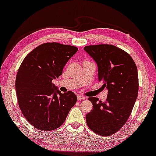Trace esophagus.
Returning <instances> with one entry per match:
<instances>
[{"label": "esophagus", "instance_id": "34e87169", "mask_svg": "<svg viewBox=\"0 0 156 156\" xmlns=\"http://www.w3.org/2000/svg\"><path fill=\"white\" fill-rule=\"evenodd\" d=\"M77 99H78V101H82V100H84V99H85V97L82 95H78Z\"/></svg>", "mask_w": 156, "mask_h": 156}]
</instances>
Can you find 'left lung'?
<instances>
[{
    "mask_svg": "<svg viewBox=\"0 0 156 156\" xmlns=\"http://www.w3.org/2000/svg\"><path fill=\"white\" fill-rule=\"evenodd\" d=\"M84 50L98 66V78L108 90L105 102L90 97L93 108L86 115L88 127L101 136L118 131L130 116L139 90L136 64L128 53L112 45H88Z\"/></svg>",
    "mask_w": 156,
    "mask_h": 156,
    "instance_id": "left-lung-1",
    "label": "left lung"
}]
</instances>
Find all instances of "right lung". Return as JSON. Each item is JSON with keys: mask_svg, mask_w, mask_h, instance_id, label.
I'll list each match as a JSON object with an SVG mask.
<instances>
[{"mask_svg": "<svg viewBox=\"0 0 156 156\" xmlns=\"http://www.w3.org/2000/svg\"><path fill=\"white\" fill-rule=\"evenodd\" d=\"M78 50L74 46L45 43L29 53L20 66L15 81L18 104L36 129H58L77 101L74 92L62 94L52 80L62 74L66 64Z\"/></svg>", "mask_w": 156, "mask_h": 156, "instance_id": "add662e5", "label": "right lung"}]
</instances>
